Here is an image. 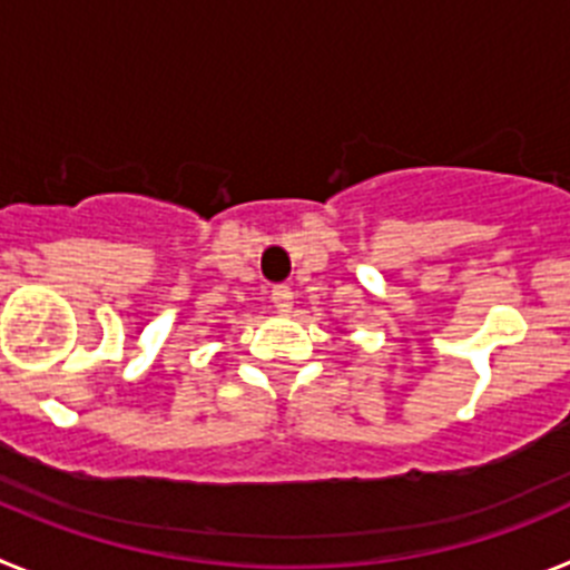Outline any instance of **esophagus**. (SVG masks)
Listing matches in <instances>:
<instances>
[{
	"instance_id": "34e87169",
	"label": "esophagus",
	"mask_w": 570,
	"mask_h": 570,
	"mask_svg": "<svg viewBox=\"0 0 570 570\" xmlns=\"http://www.w3.org/2000/svg\"><path fill=\"white\" fill-rule=\"evenodd\" d=\"M271 302H274V308L279 311V314H291V308H294V291H291L288 285H276V288L271 291Z\"/></svg>"
}]
</instances>
